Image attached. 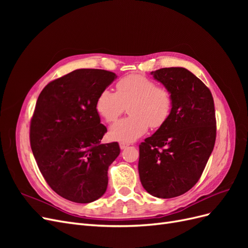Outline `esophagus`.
<instances>
[{
  "instance_id": "esophagus-1",
  "label": "esophagus",
  "mask_w": 248,
  "mask_h": 248,
  "mask_svg": "<svg viewBox=\"0 0 248 248\" xmlns=\"http://www.w3.org/2000/svg\"><path fill=\"white\" fill-rule=\"evenodd\" d=\"M120 148H121L122 150H124V149H126L127 147H128L129 146V144H128V142H124V141H121V142H120Z\"/></svg>"
}]
</instances>
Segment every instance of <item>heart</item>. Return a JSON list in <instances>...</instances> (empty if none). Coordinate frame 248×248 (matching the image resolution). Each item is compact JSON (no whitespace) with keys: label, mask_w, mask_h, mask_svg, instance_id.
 Masks as SVG:
<instances>
[{"label":"heart","mask_w":248,"mask_h":248,"mask_svg":"<svg viewBox=\"0 0 248 248\" xmlns=\"http://www.w3.org/2000/svg\"><path fill=\"white\" fill-rule=\"evenodd\" d=\"M128 106L129 117L111 127V139L130 142L144 134L149 126L160 128L170 115L172 99L170 90L140 74L119 79L116 93L103 90L96 101V109L108 123H115Z\"/></svg>","instance_id":"1"}]
</instances>
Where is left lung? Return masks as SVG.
<instances>
[{
  "label": "left lung",
  "mask_w": 248,
  "mask_h": 248,
  "mask_svg": "<svg viewBox=\"0 0 248 248\" xmlns=\"http://www.w3.org/2000/svg\"><path fill=\"white\" fill-rule=\"evenodd\" d=\"M151 74L170 90L172 107L168 121L140 145L139 174L150 194L170 199L197 184L213 151L214 101L204 82L182 67Z\"/></svg>",
  "instance_id": "obj_1"
}]
</instances>
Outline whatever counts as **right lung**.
<instances>
[{
  "label": "right lung",
  "mask_w": 248,
  "mask_h": 248,
  "mask_svg": "<svg viewBox=\"0 0 248 248\" xmlns=\"http://www.w3.org/2000/svg\"><path fill=\"white\" fill-rule=\"evenodd\" d=\"M117 78L102 69H78L50 81L36 102L30 142L43 178L62 198L87 204L107 190L117 141L101 144L107 127L96 101Z\"/></svg>",
  "instance_id": "obj_1"
}]
</instances>
